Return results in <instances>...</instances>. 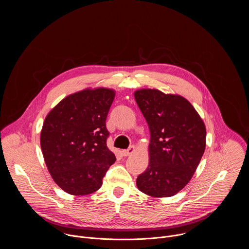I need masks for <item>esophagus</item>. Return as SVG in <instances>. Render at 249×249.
Returning <instances> with one entry per match:
<instances>
[{"label": "esophagus", "mask_w": 249, "mask_h": 249, "mask_svg": "<svg viewBox=\"0 0 249 249\" xmlns=\"http://www.w3.org/2000/svg\"><path fill=\"white\" fill-rule=\"evenodd\" d=\"M134 152H135V147L131 146L128 150H123L122 151V155L124 157H128V156H131L132 154H134Z\"/></svg>", "instance_id": "obj_1"}]
</instances>
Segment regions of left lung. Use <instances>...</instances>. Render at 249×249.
Returning <instances> with one entry per match:
<instances>
[{
	"instance_id": "left-lung-1",
	"label": "left lung",
	"mask_w": 249,
	"mask_h": 249,
	"mask_svg": "<svg viewBox=\"0 0 249 249\" xmlns=\"http://www.w3.org/2000/svg\"><path fill=\"white\" fill-rule=\"evenodd\" d=\"M149 125L148 168L137 178L140 191L171 197L190 181L206 148V127L193 105L178 94L143 89L134 92Z\"/></svg>"
}]
</instances>
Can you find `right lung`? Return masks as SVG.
<instances>
[{
	"mask_svg": "<svg viewBox=\"0 0 249 249\" xmlns=\"http://www.w3.org/2000/svg\"><path fill=\"white\" fill-rule=\"evenodd\" d=\"M114 97L110 89H87L62 99L44 120L40 145L46 166L55 183L71 195L98 190L116 160L106 145L105 123Z\"/></svg>",
	"mask_w": 249,
	"mask_h": 249,
	"instance_id": "obj_1",
	"label": "right lung"
}]
</instances>
